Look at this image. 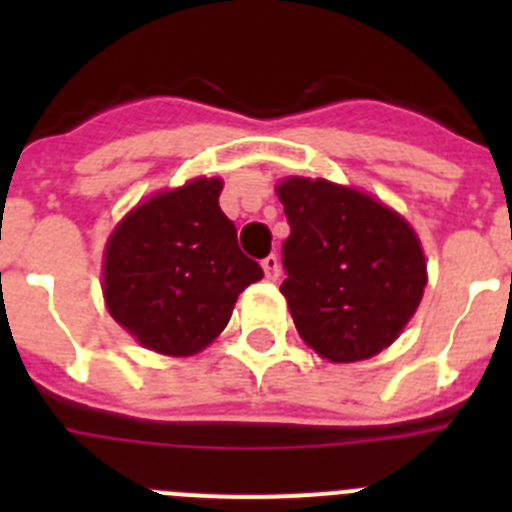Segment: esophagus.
Here are the masks:
<instances>
[{"label":"esophagus","mask_w":512,"mask_h":512,"mask_svg":"<svg viewBox=\"0 0 512 512\" xmlns=\"http://www.w3.org/2000/svg\"><path fill=\"white\" fill-rule=\"evenodd\" d=\"M261 266H264V274L266 279H271V282H277L279 274H282V266H279V259L271 253V256H266L264 261H261Z\"/></svg>","instance_id":"1"}]
</instances>
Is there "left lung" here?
<instances>
[{"mask_svg": "<svg viewBox=\"0 0 512 512\" xmlns=\"http://www.w3.org/2000/svg\"><path fill=\"white\" fill-rule=\"evenodd\" d=\"M289 238L282 295L302 341L348 364L377 356L408 325L428 282L405 217L328 179L289 176L277 187Z\"/></svg>", "mask_w": 512, "mask_h": 512, "instance_id": "obj_1", "label": "left lung"}]
</instances>
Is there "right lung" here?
I'll return each instance as SVG.
<instances>
[{
	"label": "right lung",
	"instance_id": "obj_1",
	"mask_svg": "<svg viewBox=\"0 0 512 512\" xmlns=\"http://www.w3.org/2000/svg\"><path fill=\"white\" fill-rule=\"evenodd\" d=\"M223 179H192L122 217L104 248V302L140 346L192 356L215 341L261 266L217 205Z\"/></svg>",
	"mask_w": 512,
	"mask_h": 512
}]
</instances>
